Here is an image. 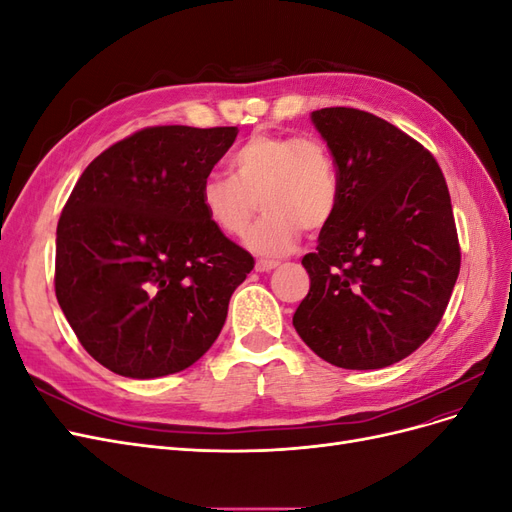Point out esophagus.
<instances>
[{"label":"esophagus","instance_id":"esophagus-1","mask_svg":"<svg viewBox=\"0 0 512 512\" xmlns=\"http://www.w3.org/2000/svg\"><path fill=\"white\" fill-rule=\"evenodd\" d=\"M277 265H280V262H275V260H258L256 262V271L258 273H269V271L277 269Z\"/></svg>","mask_w":512,"mask_h":512}]
</instances>
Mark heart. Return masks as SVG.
Instances as JSON below:
<instances>
[{"label": "heart", "instance_id": "b5f03b06", "mask_svg": "<svg viewBox=\"0 0 512 512\" xmlns=\"http://www.w3.org/2000/svg\"><path fill=\"white\" fill-rule=\"evenodd\" d=\"M198 200L209 224L228 237L245 235L260 203L265 215L245 245L262 258H282L297 247L301 226L318 230L333 218L337 168L314 136L260 132L232 153L230 177L203 179Z\"/></svg>", "mask_w": 512, "mask_h": 512}]
</instances>
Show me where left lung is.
<instances>
[{"label": "left lung", "mask_w": 512, "mask_h": 512, "mask_svg": "<svg viewBox=\"0 0 512 512\" xmlns=\"http://www.w3.org/2000/svg\"><path fill=\"white\" fill-rule=\"evenodd\" d=\"M312 123L339 200L303 258L309 292L292 324L331 365L389 367L433 333L455 288L451 196L431 153L393 123L346 106L320 108Z\"/></svg>", "instance_id": "8db88e82"}]
</instances>
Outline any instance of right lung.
<instances>
[{
  "label": "right lung",
  "mask_w": 512,
  "mask_h": 512,
  "mask_svg": "<svg viewBox=\"0 0 512 512\" xmlns=\"http://www.w3.org/2000/svg\"><path fill=\"white\" fill-rule=\"evenodd\" d=\"M237 134L190 126L136 132L85 168L61 211L59 307L83 348L119 376L149 380L194 365L254 269L198 200Z\"/></svg>",
  "instance_id": "add662e5"
}]
</instances>
